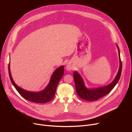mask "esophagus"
Listing matches in <instances>:
<instances>
[{
	"label": "esophagus",
	"instance_id": "1",
	"mask_svg": "<svg viewBox=\"0 0 132 132\" xmlns=\"http://www.w3.org/2000/svg\"><path fill=\"white\" fill-rule=\"evenodd\" d=\"M66 69L67 70H71L72 69L73 67H72V66L71 65V64H67L66 65Z\"/></svg>",
	"mask_w": 132,
	"mask_h": 132
}]
</instances>
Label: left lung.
<instances>
[{"label": "left lung", "mask_w": 132, "mask_h": 132, "mask_svg": "<svg viewBox=\"0 0 132 132\" xmlns=\"http://www.w3.org/2000/svg\"><path fill=\"white\" fill-rule=\"evenodd\" d=\"M116 45L119 52L120 67L116 77L113 81L110 84L98 88H88L86 87L84 81L79 73L77 71H74L73 79L76 86V90L77 95L80 98L89 101H96L110 93L117 84L121 75L122 64L120 58V49L118 45L117 44Z\"/></svg>", "instance_id": "8db88e82"}]
</instances>
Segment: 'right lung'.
Returning a JSON list of instances; mask_svg holds the SVG:
<instances>
[{
    "instance_id": "obj_1",
    "label": "right lung",
    "mask_w": 132,
    "mask_h": 132,
    "mask_svg": "<svg viewBox=\"0 0 132 132\" xmlns=\"http://www.w3.org/2000/svg\"><path fill=\"white\" fill-rule=\"evenodd\" d=\"M8 71L9 77L12 85L23 98L31 102L44 103L51 101L53 99L55 94L56 88H57L60 80L64 75V66H61L56 69L52 75L50 81L47 86L45 89L38 92L26 90L18 86L15 84L11 76L10 69V63L8 65Z\"/></svg>"
}]
</instances>
